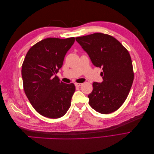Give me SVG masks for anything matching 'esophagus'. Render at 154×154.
Instances as JSON below:
<instances>
[{
	"label": "esophagus",
	"instance_id": "34e87169",
	"mask_svg": "<svg viewBox=\"0 0 154 154\" xmlns=\"http://www.w3.org/2000/svg\"><path fill=\"white\" fill-rule=\"evenodd\" d=\"M82 85V83H75V86L76 87H80Z\"/></svg>",
	"mask_w": 154,
	"mask_h": 154
}]
</instances>
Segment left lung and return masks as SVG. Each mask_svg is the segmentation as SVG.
Masks as SVG:
<instances>
[{
	"label": "left lung",
	"instance_id": "1",
	"mask_svg": "<svg viewBox=\"0 0 154 154\" xmlns=\"http://www.w3.org/2000/svg\"><path fill=\"white\" fill-rule=\"evenodd\" d=\"M92 63L101 67V83H92L88 103L101 114L117 110L127 99L134 80L132 62L128 51L110 35L96 32L76 37Z\"/></svg>",
	"mask_w": 154,
	"mask_h": 154
}]
</instances>
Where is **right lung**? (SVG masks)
<instances>
[{"label": "right lung", "mask_w": 154, "mask_h": 154, "mask_svg": "<svg viewBox=\"0 0 154 154\" xmlns=\"http://www.w3.org/2000/svg\"><path fill=\"white\" fill-rule=\"evenodd\" d=\"M74 41V37L48 38L35 44L26 54L22 66L24 92L34 109L44 117L61 118L71 106L75 86L60 82L56 74Z\"/></svg>", "instance_id": "right-lung-1"}]
</instances>
